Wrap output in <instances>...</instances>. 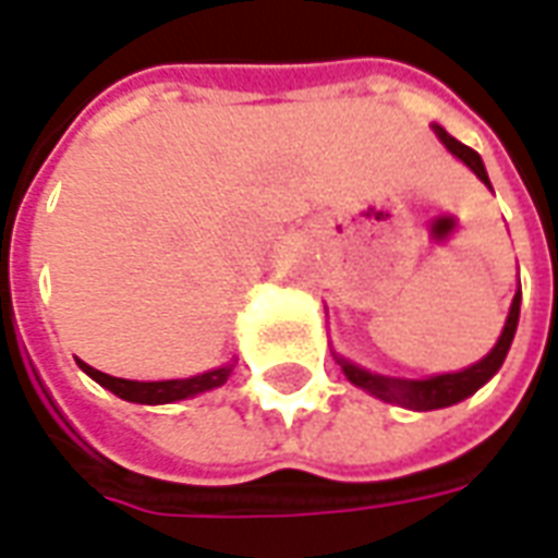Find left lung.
Returning <instances> with one entry per match:
<instances>
[{
    "instance_id": "1",
    "label": "left lung",
    "mask_w": 558,
    "mask_h": 558,
    "mask_svg": "<svg viewBox=\"0 0 558 558\" xmlns=\"http://www.w3.org/2000/svg\"><path fill=\"white\" fill-rule=\"evenodd\" d=\"M433 134L439 137V143H442L457 160H463L469 170L475 172L481 182L490 187V179H487V170H484V160H481V155L475 148L463 146L460 140L451 137V134L439 125H433ZM517 319H520V290L514 292V302H511V311L505 316V328L502 335H499V340H496V347H493L481 362L469 364V367L454 371V374H436L427 376V379H400V376L374 374V371H367V367H359V364L350 362V359H343L338 352H335V359H338L340 371H343V376L350 379L352 386L364 388V391L374 395V398L415 412L445 410V407H454L460 400H466L469 395H475L484 383H490L493 376L499 374L505 355L511 350V340H514Z\"/></svg>"
}]
</instances>
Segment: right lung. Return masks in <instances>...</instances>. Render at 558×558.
Returning <instances> with one entry per match:
<instances>
[{
    "mask_svg": "<svg viewBox=\"0 0 558 558\" xmlns=\"http://www.w3.org/2000/svg\"><path fill=\"white\" fill-rule=\"evenodd\" d=\"M80 371L89 374L98 386H104L107 391H113L116 398L128 400V403H143V407H158V403H175V400H187L203 395V391H211V388L223 386L230 379L235 362L220 364L215 371H206V374L187 376V379H158V383H140V379H119V376L101 374L95 371L86 362H80Z\"/></svg>",
    "mask_w": 558,
    "mask_h": 558,
    "instance_id": "obj_1",
    "label": "right lung"
}]
</instances>
